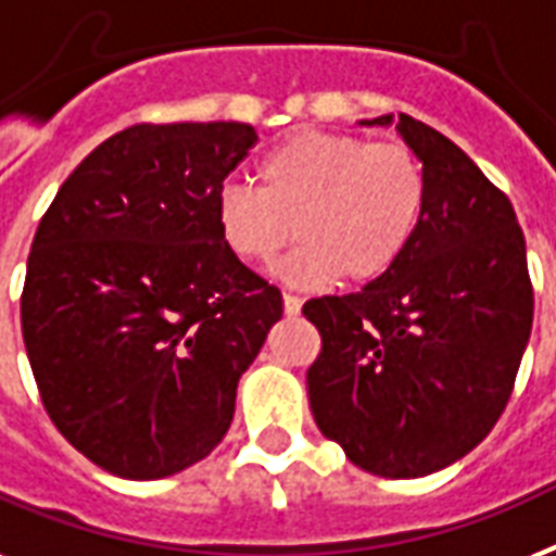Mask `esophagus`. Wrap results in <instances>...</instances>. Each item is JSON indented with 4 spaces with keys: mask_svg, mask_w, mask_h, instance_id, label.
I'll return each instance as SVG.
<instances>
[{
    "mask_svg": "<svg viewBox=\"0 0 556 556\" xmlns=\"http://www.w3.org/2000/svg\"><path fill=\"white\" fill-rule=\"evenodd\" d=\"M300 306H303V300H300V296L282 294V308H286V315H288V317L300 315Z\"/></svg>",
    "mask_w": 556,
    "mask_h": 556,
    "instance_id": "obj_1",
    "label": "esophagus"
}]
</instances>
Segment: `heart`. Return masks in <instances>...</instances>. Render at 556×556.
I'll list each match as a JSON object with an SVG mask.
<instances>
[{"mask_svg": "<svg viewBox=\"0 0 556 556\" xmlns=\"http://www.w3.org/2000/svg\"><path fill=\"white\" fill-rule=\"evenodd\" d=\"M260 189L224 184L212 201L218 239L248 265L303 241L277 274L291 286H367L408 250L426 210V172L405 142L303 130L256 165Z\"/></svg>", "mask_w": 556, "mask_h": 556, "instance_id": "b5f03b06", "label": "heart"}]
</instances>
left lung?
Instances as JSON below:
<instances>
[{
    "instance_id": "left-lung-1",
    "label": "left lung",
    "mask_w": 556,
    "mask_h": 556,
    "mask_svg": "<svg viewBox=\"0 0 556 556\" xmlns=\"http://www.w3.org/2000/svg\"><path fill=\"white\" fill-rule=\"evenodd\" d=\"M396 134L422 163L426 210L391 274L303 306L324 338L306 384L317 429L355 466L422 478L469 455L502 417L533 288L507 194L434 127L400 113Z\"/></svg>"
}]
</instances>
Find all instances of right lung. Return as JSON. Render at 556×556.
<instances>
[{
  "label": "right lung",
  "mask_w": 556,
  "mask_h": 556,
  "mask_svg": "<svg viewBox=\"0 0 556 556\" xmlns=\"http://www.w3.org/2000/svg\"><path fill=\"white\" fill-rule=\"evenodd\" d=\"M256 139L241 122L127 127L84 156L34 232L25 353L58 431L113 476L154 481L210 455L282 317L279 288L212 218Z\"/></svg>",
  "instance_id": "right-lung-1"
}]
</instances>
